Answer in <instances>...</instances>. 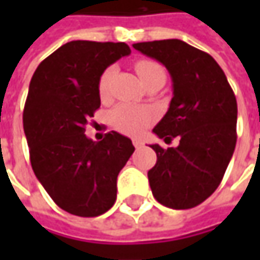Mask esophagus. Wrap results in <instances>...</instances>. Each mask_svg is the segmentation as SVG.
<instances>
[{"label":"esophagus","mask_w":260,"mask_h":260,"mask_svg":"<svg viewBox=\"0 0 260 260\" xmlns=\"http://www.w3.org/2000/svg\"><path fill=\"white\" fill-rule=\"evenodd\" d=\"M133 145H135L136 149H140V147H143L145 143H143L142 140H139V139H135V140H133Z\"/></svg>","instance_id":"esophagus-1"}]
</instances>
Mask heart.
Listing matches in <instances>:
<instances>
[{
	"instance_id": "obj_1",
	"label": "heart",
	"mask_w": 260,
	"mask_h": 260,
	"mask_svg": "<svg viewBox=\"0 0 260 260\" xmlns=\"http://www.w3.org/2000/svg\"><path fill=\"white\" fill-rule=\"evenodd\" d=\"M136 71L140 76V81L146 82L155 78H165V71L155 60H139L136 63ZM114 75V69L108 68L103 72L98 82V91L101 98L105 100L110 95V84ZM156 120V111L149 107H139L132 104H120L115 107L110 114V123L120 133L128 136L142 135L149 125Z\"/></svg>"
}]
</instances>
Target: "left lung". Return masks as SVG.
<instances>
[{"mask_svg": "<svg viewBox=\"0 0 260 260\" xmlns=\"http://www.w3.org/2000/svg\"><path fill=\"white\" fill-rule=\"evenodd\" d=\"M133 47L160 62L172 78L174 96L153 133L165 142L179 137V146L150 145L157 156L147 172L152 194L174 210L197 207L217 189L235 152V92L214 59L182 40Z\"/></svg>", "mask_w": 260, "mask_h": 260, "instance_id": "8db88e82", "label": "left lung"}]
</instances>
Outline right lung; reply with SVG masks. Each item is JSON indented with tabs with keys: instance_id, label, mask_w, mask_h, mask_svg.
<instances>
[{
	"instance_id": "1",
	"label": "right lung",
	"mask_w": 260,
	"mask_h": 260,
	"mask_svg": "<svg viewBox=\"0 0 260 260\" xmlns=\"http://www.w3.org/2000/svg\"><path fill=\"white\" fill-rule=\"evenodd\" d=\"M130 52L123 42L74 40L47 56L30 81L23 125L31 168L50 198L71 214L108 211L117 198V176L135 152L132 140L117 132L101 142L85 136L101 105L100 78Z\"/></svg>"
}]
</instances>
